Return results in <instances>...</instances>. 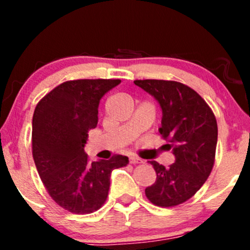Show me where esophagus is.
Returning a JSON list of instances; mask_svg holds the SVG:
<instances>
[{
    "mask_svg": "<svg viewBox=\"0 0 250 250\" xmlns=\"http://www.w3.org/2000/svg\"><path fill=\"white\" fill-rule=\"evenodd\" d=\"M129 162L132 163V165H137V163H143L144 161L141 160L140 157H138V156L132 155V156H129Z\"/></svg>",
    "mask_w": 250,
    "mask_h": 250,
    "instance_id": "obj_1",
    "label": "esophagus"
}]
</instances>
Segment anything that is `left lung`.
<instances>
[{"label": "left lung", "instance_id": "8db88e82", "mask_svg": "<svg viewBox=\"0 0 250 250\" xmlns=\"http://www.w3.org/2000/svg\"><path fill=\"white\" fill-rule=\"evenodd\" d=\"M135 85L152 95L162 110L160 133L175 162L166 168L150 161L157 178L145 195L158 207H175L192 197L210 174L215 160L218 125L203 98L175 81L137 80Z\"/></svg>", "mask_w": 250, "mask_h": 250}]
</instances>
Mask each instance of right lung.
<instances>
[{
    "label": "right lung",
    "mask_w": 250,
    "mask_h": 250,
    "mask_svg": "<svg viewBox=\"0 0 250 250\" xmlns=\"http://www.w3.org/2000/svg\"><path fill=\"white\" fill-rule=\"evenodd\" d=\"M121 80L67 81L37 104L32 117V156L50 197L75 214L98 210L107 198L111 172L128 165V157L89 162L84 145L98 125V107L105 93Z\"/></svg>",
    "instance_id": "1"
}]
</instances>
